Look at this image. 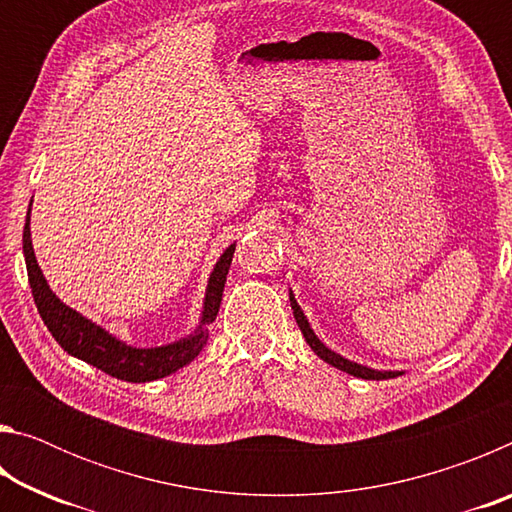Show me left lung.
Returning <instances> with one entry per match:
<instances>
[{
    "label": "left lung",
    "mask_w": 512,
    "mask_h": 512,
    "mask_svg": "<svg viewBox=\"0 0 512 512\" xmlns=\"http://www.w3.org/2000/svg\"><path fill=\"white\" fill-rule=\"evenodd\" d=\"M289 300H291V309H293V318H296V323L300 327L302 336H305V341L309 343V348L314 350L320 359L327 361L329 366L339 368L343 372H348V375H354V377H361V379H393L397 375H402V372H393V370H372V368H366V366H359V363H352L348 359H343L341 354L332 352L329 348H325L323 343H320L318 336L314 334V329L309 327L305 314H302L300 305L296 302V298H293V293H289Z\"/></svg>",
    "instance_id": "1"
}]
</instances>
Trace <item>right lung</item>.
I'll return each instance as SVG.
<instances>
[{"mask_svg":"<svg viewBox=\"0 0 512 512\" xmlns=\"http://www.w3.org/2000/svg\"><path fill=\"white\" fill-rule=\"evenodd\" d=\"M29 212L27 223H24L22 246L24 259H27L31 293L33 300H36L40 318L45 320L47 329L58 341L60 348L67 354H72V357L103 370L110 377H117L121 381H133V384L167 377L171 372L187 366L189 361H194L198 357V352H201L203 345L207 343V325L214 323L216 314H219L225 277H228L232 255H235V244L225 248V253L221 255L219 262H216L210 275V282H207L205 291L203 318L196 332L183 341L162 345V348H131V345H126L124 341H119L112 334H108L103 327L94 325L92 320L83 318L79 311L63 305V302L56 298V293H51L45 275H42L36 262V255H33Z\"/></svg>","mask_w":512,"mask_h":512,"instance_id":"obj_1","label":"right lung"}]
</instances>
